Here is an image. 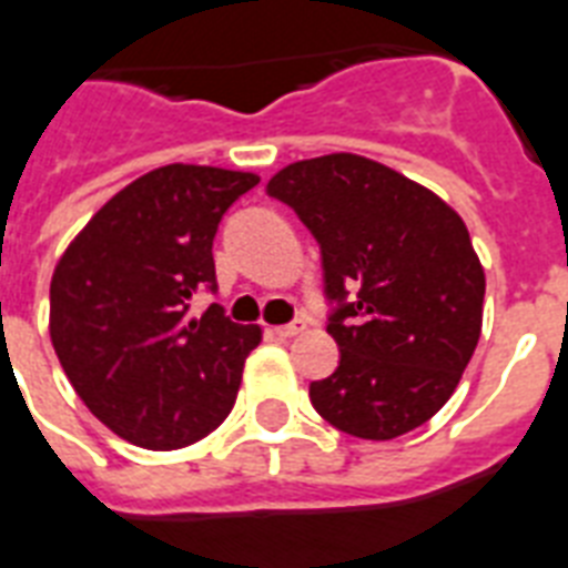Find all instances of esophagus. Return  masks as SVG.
<instances>
[{"label":"esophagus","instance_id":"esophagus-1","mask_svg":"<svg viewBox=\"0 0 568 568\" xmlns=\"http://www.w3.org/2000/svg\"><path fill=\"white\" fill-rule=\"evenodd\" d=\"M298 332H305V323H290V325H272L275 337H296Z\"/></svg>","mask_w":568,"mask_h":568}]
</instances>
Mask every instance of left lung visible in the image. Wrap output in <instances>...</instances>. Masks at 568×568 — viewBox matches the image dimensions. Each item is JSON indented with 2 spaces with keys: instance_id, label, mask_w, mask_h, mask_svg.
Returning a JSON list of instances; mask_svg holds the SVG:
<instances>
[{
  "instance_id": "1",
  "label": "left lung",
  "mask_w": 568,
  "mask_h": 568,
  "mask_svg": "<svg viewBox=\"0 0 568 568\" xmlns=\"http://www.w3.org/2000/svg\"><path fill=\"white\" fill-rule=\"evenodd\" d=\"M266 192L323 252L328 334L341 346L311 403L341 433L390 442L450 399L483 328L486 272L463 215L358 153L290 162Z\"/></svg>"
}]
</instances>
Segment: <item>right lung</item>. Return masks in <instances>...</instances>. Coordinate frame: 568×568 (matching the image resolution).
<instances>
[{
	"label": "right lung",
	"instance_id": "obj_1",
	"mask_svg": "<svg viewBox=\"0 0 568 568\" xmlns=\"http://www.w3.org/2000/svg\"><path fill=\"white\" fill-rule=\"evenodd\" d=\"M261 183L252 171L162 165L105 201L55 263L50 337L91 415L124 442L178 450L234 408L261 325L231 323L215 290L213 236L227 206Z\"/></svg>",
	"mask_w": 568,
	"mask_h": 568
}]
</instances>
